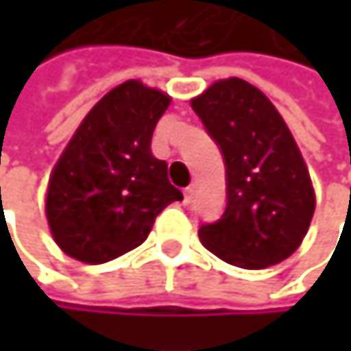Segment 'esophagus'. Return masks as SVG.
<instances>
[{"label": "esophagus", "instance_id": "1", "mask_svg": "<svg viewBox=\"0 0 351 351\" xmlns=\"http://www.w3.org/2000/svg\"><path fill=\"white\" fill-rule=\"evenodd\" d=\"M193 193H195V186H186V189L182 191V201H184V205H189V203H191Z\"/></svg>", "mask_w": 351, "mask_h": 351}]
</instances>
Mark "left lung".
<instances>
[{"instance_id": "left-lung-1", "label": "left lung", "mask_w": 351, "mask_h": 351, "mask_svg": "<svg viewBox=\"0 0 351 351\" xmlns=\"http://www.w3.org/2000/svg\"><path fill=\"white\" fill-rule=\"evenodd\" d=\"M226 162L223 215L199 228L203 245L228 264L258 270L303 242L315 193L301 150L268 97L242 79L213 83L191 101Z\"/></svg>"}]
</instances>
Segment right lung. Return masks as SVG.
<instances>
[{"mask_svg": "<svg viewBox=\"0 0 351 351\" xmlns=\"http://www.w3.org/2000/svg\"><path fill=\"white\" fill-rule=\"evenodd\" d=\"M171 97L125 81L93 107L62 156L46 195V217L64 254L104 264L142 244L156 215L182 193L152 156L154 128Z\"/></svg>", "mask_w": 351, "mask_h": 351, "instance_id": "right-lung-1", "label": "right lung"}]
</instances>
